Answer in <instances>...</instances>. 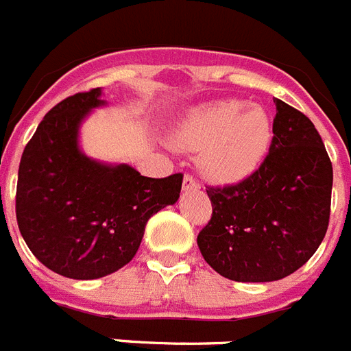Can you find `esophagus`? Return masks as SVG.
<instances>
[{
  "label": "esophagus",
  "instance_id": "obj_1",
  "mask_svg": "<svg viewBox=\"0 0 351 351\" xmlns=\"http://www.w3.org/2000/svg\"><path fill=\"white\" fill-rule=\"evenodd\" d=\"M182 190H184V191H199L200 190L199 181H195V179L191 178V176H184V179H182Z\"/></svg>",
  "mask_w": 351,
  "mask_h": 351
}]
</instances>
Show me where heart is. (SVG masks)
<instances>
[{
  "mask_svg": "<svg viewBox=\"0 0 351 351\" xmlns=\"http://www.w3.org/2000/svg\"><path fill=\"white\" fill-rule=\"evenodd\" d=\"M172 142L199 152L200 170L220 186H232L261 169L274 143V119L261 104L239 99L193 108L172 130Z\"/></svg>",
  "mask_w": 351,
  "mask_h": 351,
  "instance_id": "b5f03b06",
  "label": "heart"
}]
</instances>
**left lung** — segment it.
<instances>
[{
	"label": "left lung",
	"instance_id": "obj_1",
	"mask_svg": "<svg viewBox=\"0 0 351 351\" xmlns=\"http://www.w3.org/2000/svg\"><path fill=\"white\" fill-rule=\"evenodd\" d=\"M274 143L247 181L209 188L213 215L197 236L200 254L221 277L274 282L309 261L330 217L332 163L313 122L274 99Z\"/></svg>",
	"mask_w": 351,
	"mask_h": 351
}]
</instances>
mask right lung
I'll list each match as a JSON object with an SVG mask.
<instances>
[{
    "label": "right lung",
    "mask_w": 351,
    "mask_h": 351,
    "mask_svg": "<svg viewBox=\"0 0 351 351\" xmlns=\"http://www.w3.org/2000/svg\"><path fill=\"white\" fill-rule=\"evenodd\" d=\"M103 90L71 95L38 124L17 178L21 236L38 261L76 280L110 275L131 261L152 215L178 202L182 173L152 179L128 163L83 152L80 130L106 104Z\"/></svg>",
    "instance_id": "1"
}]
</instances>
